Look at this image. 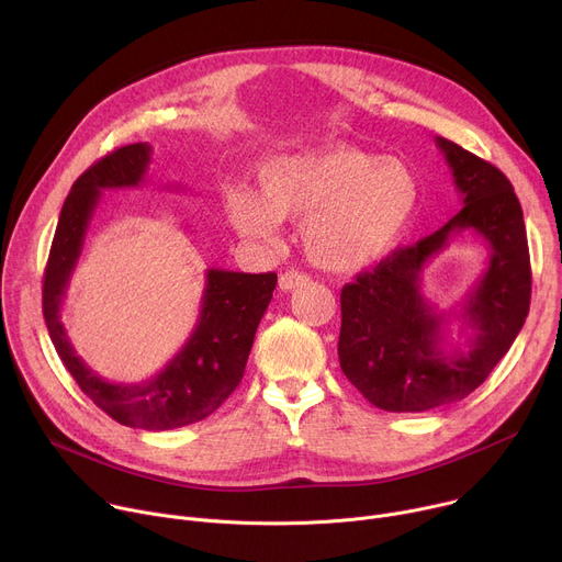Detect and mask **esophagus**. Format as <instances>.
<instances>
[{
    "label": "esophagus",
    "mask_w": 562,
    "mask_h": 562,
    "mask_svg": "<svg viewBox=\"0 0 562 562\" xmlns=\"http://www.w3.org/2000/svg\"><path fill=\"white\" fill-rule=\"evenodd\" d=\"M307 282H310V278H307L305 273L286 271V273H282V276H280L278 286H280V291H293V289H297V286H305Z\"/></svg>",
    "instance_id": "34e87169"
}]
</instances>
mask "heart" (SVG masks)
<instances>
[{
    "instance_id": "1",
    "label": "heart",
    "mask_w": 562,
    "mask_h": 562,
    "mask_svg": "<svg viewBox=\"0 0 562 562\" xmlns=\"http://www.w3.org/2000/svg\"><path fill=\"white\" fill-rule=\"evenodd\" d=\"M423 199L414 165L350 144H323L269 158L259 192L235 184L226 192L233 228L273 244L282 218L301 221V244L314 267L357 273L389 257L411 231Z\"/></svg>"
}]
</instances>
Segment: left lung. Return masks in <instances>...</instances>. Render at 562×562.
<instances>
[{
	"instance_id": "obj_1",
	"label": "left lung",
	"mask_w": 562,
	"mask_h": 562,
	"mask_svg": "<svg viewBox=\"0 0 562 562\" xmlns=\"http://www.w3.org/2000/svg\"><path fill=\"white\" fill-rule=\"evenodd\" d=\"M436 146L452 169L461 212L341 291V370L370 404L393 414H420L479 389L513 346L531 303L527 228L510 180L450 139L436 137ZM465 229L490 246V267L457 311L442 313L424 295L422 273ZM454 319L465 342L451 341Z\"/></svg>"
}]
</instances>
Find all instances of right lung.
I'll list each match as a JSON object with an SVG mask.
<instances>
[{"label": "right lung", "instance_id": "right-lung-1", "mask_svg": "<svg viewBox=\"0 0 562 562\" xmlns=\"http://www.w3.org/2000/svg\"><path fill=\"white\" fill-rule=\"evenodd\" d=\"M148 162L151 144H128L94 162L71 184L49 250L43 314L69 375L101 411L126 427L165 431L207 418L239 386L278 276L207 269L199 323L158 375L137 384H117L97 375L69 341L60 321L63 297L77 269L101 192L142 184Z\"/></svg>", "mask_w": 562, "mask_h": 562}]
</instances>
